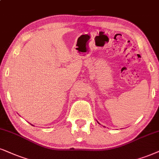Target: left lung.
<instances>
[{"label": "left lung", "instance_id": "left-lung-1", "mask_svg": "<svg viewBox=\"0 0 159 159\" xmlns=\"http://www.w3.org/2000/svg\"><path fill=\"white\" fill-rule=\"evenodd\" d=\"M98 123H99V122H98ZM99 124H100V123H99Z\"/></svg>", "mask_w": 159, "mask_h": 159}]
</instances>
